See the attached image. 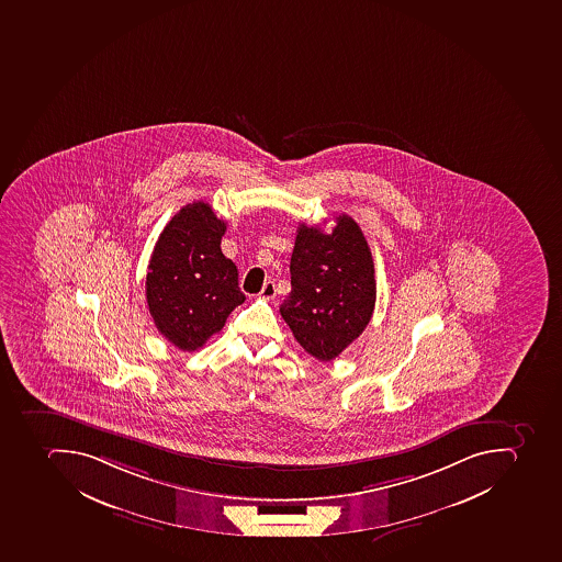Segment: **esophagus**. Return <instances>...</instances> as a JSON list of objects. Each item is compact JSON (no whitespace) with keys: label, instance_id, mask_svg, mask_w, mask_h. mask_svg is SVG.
<instances>
[{"label":"esophagus","instance_id":"34e87169","mask_svg":"<svg viewBox=\"0 0 562 562\" xmlns=\"http://www.w3.org/2000/svg\"><path fill=\"white\" fill-rule=\"evenodd\" d=\"M259 296H261L262 300H273V297L277 296V288H274V282H266L265 288H262V291L259 292Z\"/></svg>","mask_w":562,"mask_h":562}]
</instances>
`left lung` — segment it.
Listing matches in <instances>:
<instances>
[{
  "label": "left lung",
  "instance_id": "8db88e82",
  "mask_svg": "<svg viewBox=\"0 0 562 562\" xmlns=\"http://www.w3.org/2000/svg\"><path fill=\"white\" fill-rule=\"evenodd\" d=\"M289 270L283 321L308 355L335 360L360 337L375 306V270L363 231L344 213L328 233L300 224Z\"/></svg>",
  "mask_w": 562,
  "mask_h": 562
}]
</instances>
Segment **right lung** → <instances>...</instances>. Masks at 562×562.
Wrapping results in <instances>:
<instances>
[{
	"instance_id": "add662e5",
	"label": "right lung",
	"mask_w": 562,
	"mask_h": 562,
	"mask_svg": "<svg viewBox=\"0 0 562 562\" xmlns=\"http://www.w3.org/2000/svg\"><path fill=\"white\" fill-rule=\"evenodd\" d=\"M227 224L207 202L181 207L158 236L146 274V301L160 335L198 350L245 301L238 268L222 254Z\"/></svg>"
}]
</instances>
